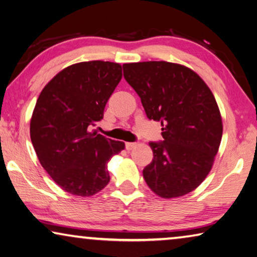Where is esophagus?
Returning <instances> with one entry per match:
<instances>
[{"mask_svg": "<svg viewBox=\"0 0 257 257\" xmlns=\"http://www.w3.org/2000/svg\"><path fill=\"white\" fill-rule=\"evenodd\" d=\"M136 146V143H132V142H128V143H125V149H127L128 151L133 150L134 148Z\"/></svg>", "mask_w": 257, "mask_h": 257, "instance_id": "obj_1", "label": "esophagus"}]
</instances>
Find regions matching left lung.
<instances>
[{"label":"left lung","instance_id":"8db88e82","mask_svg":"<svg viewBox=\"0 0 257 257\" xmlns=\"http://www.w3.org/2000/svg\"><path fill=\"white\" fill-rule=\"evenodd\" d=\"M123 76L141 97L146 116L161 121L164 140L150 142L153 160L143 170L162 198L187 194L201 184L221 144L216 100L192 70L168 62L124 64Z\"/></svg>","mask_w":257,"mask_h":257}]
</instances>
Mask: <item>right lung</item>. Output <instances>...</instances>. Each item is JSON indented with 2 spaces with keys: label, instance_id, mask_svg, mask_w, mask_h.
Returning <instances> with one entry per match:
<instances>
[{
  "label": "right lung",
  "instance_id": "1",
  "mask_svg": "<svg viewBox=\"0 0 257 257\" xmlns=\"http://www.w3.org/2000/svg\"><path fill=\"white\" fill-rule=\"evenodd\" d=\"M122 77L121 65L83 62L59 72L40 93L31 120V141L50 177L64 191L89 197L108 184L106 165L124 149L91 127L104 116Z\"/></svg>",
  "mask_w": 257,
  "mask_h": 257
}]
</instances>
